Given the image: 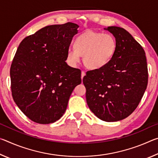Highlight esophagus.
Masks as SVG:
<instances>
[{"label": "esophagus", "mask_w": 158, "mask_h": 158, "mask_svg": "<svg viewBox=\"0 0 158 158\" xmlns=\"http://www.w3.org/2000/svg\"><path fill=\"white\" fill-rule=\"evenodd\" d=\"M85 73L84 71H81V79H83V77H84L85 76Z\"/></svg>", "instance_id": "34e87169"}]
</instances>
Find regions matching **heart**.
Wrapping results in <instances>:
<instances>
[{
	"instance_id": "1",
	"label": "heart",
	"mask_w": 158,
	"mask_h": 158,
	"mask_svg": "<svg viewBox=\"0 0 158 158\" xmlns=\"http://www.w3.org/2000/svg\"><path fill=\"white\" fill-rule=\"evenodd\" d=\"M74 48H69L67 57L69 63L76 65L84 56L85 66L90 69H97L107 64L116 50V41L109 34L88 31L77 37Z\"/></svg>"
}]
</instances>
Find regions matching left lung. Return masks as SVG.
I'll use <instances>...</instances> for the list:
<instances>
[{
    "instance_id": "left-lung-1",
    "label": "left lung",
    "mask_w": 158,
    "mask_h": 158,
    "mask_svg": "<svg viewBox=\"0 0 158 158\" xmlns=\"http://www.w3.org/2000/svg\"><path fill=\"white\" fill-rule=\"evenodd\" d=\"M116 50L102 68L86 72L83 83L88 106L106 122L129 116L139 104L148 84L146 53L141 44L124 28L109 26Z\"/></svg>"
}]
</instances>
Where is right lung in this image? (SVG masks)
<instances>
[{"instance_id": "right-lung-1", "label": "right lung", "mask_w": 158, "mask_h": 158, "mask_svg": "<svg viewBox=\"0 0 158 158\" xmlns=\"http://www.w3.org/2000/svg\"><path fill=\"white\" fill-rule=\"evenodd\" d=\"M78 27L71 22L45 26L19 45L10 68L12 98L37 123L60 119L74 89L81 83V70L65 62Z\"/></svg>"}]
</instances>
